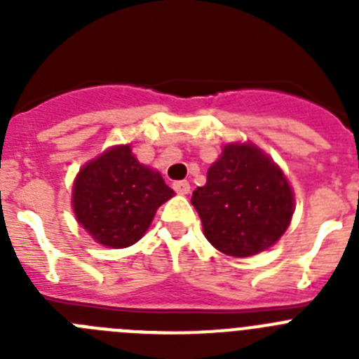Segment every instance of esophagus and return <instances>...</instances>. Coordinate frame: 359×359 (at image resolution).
<instances>
[{"label":"esophagus","instance_id":"esophagus-1","mask_svg":"<svg viewBox=\"0 0 359 359\" xmlns=\"http://www.w3.org/2000/svg\"><path fill=\"white\" fill-rule=\"evenodd\" d=\"M172 189L176 190L177 194L185 196V194H189V192H190V183L187 182V180H183V182H174Z\"/></svg>","mask_w":359,"mask_h":359}]
</instances>
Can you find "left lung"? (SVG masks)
I'll list each match as a JSON object with an SVG mask.
<instances>
[{"label": "left lung", "mask_w": 359, "mask_h": 359, "mask_svg": "<svg viewBox=\"0 0 359 359\" xmlns=\"http://www.w3.org/2000/svg\"><path fill=\"white\" fill-rule=\"evenodd\" d=\"M214 248L250 257L277 243L290 226L293 192L282 170L253 145H226L192 194Z\"/></svg>", "instance_id": "8db88e82"}]
</instances>
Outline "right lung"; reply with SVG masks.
Masks as SVG:
<instances>
[{
    "instance_id": "1",
    "label": "right lung",
    "mask_w": 359,
    "mask_h": 359,
    "mask_svg": "<svg viewBox=\"0 0 359 359\" xmlns=\"http://www.w3.org/2000/svg\"><path fill=\"white\" fill-rule=\"evenodd\" d=\"M172 196L160 172L144 167L129 145H120L82 167L73 185V210L97 243L128 248Z\"/></svg>"
}]
</instances>
